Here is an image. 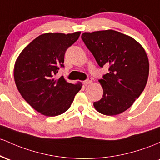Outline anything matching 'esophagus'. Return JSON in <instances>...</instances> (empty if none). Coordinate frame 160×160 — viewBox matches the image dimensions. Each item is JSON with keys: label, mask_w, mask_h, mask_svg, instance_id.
Instances as JSON below:
<instances>
[{"label": "esophagus", "mask_w": 160, "mask_h": 160, "mask_svg": "<svg viewBox=\"0 0 160 160\" xmlns=\"http://www.w3.org/2000/svg\"><path fill=\"white\" fill-rule=\"evenodd\" d=\"M91 82H92V78H88L85 81H84V83H85V85H87V84H91Z\"/></svg>", "instance_id": "34e87169"}]
</instances>
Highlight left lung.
I'll use <instances>...</instances> for the list:
<instances>
[{"mask_svg":"<svg viewBox=\"0 0 160 160\" xmlns=\"http://www.w3.org/2000/svg\"><path fill=\"white\" fill-rule=\"evenodd\" d=\"M82 39L100 67L109 66V73L99 80L103 97L94 107L107 116L122 113L146 86L149 75L146 52L134 38L114 30L85 32Z\"/></svg>","mask_w":160,"mask_h":160,"instance_id":"obj_1","label":"left lung"}]
</instances>
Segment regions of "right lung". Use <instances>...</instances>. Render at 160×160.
Listing matches in <instances>:
<instances>
[{
    "label": "right lung",
    "instance_id": "1",
    "mask_svg": "<svg viewBox=\"0 0 160 160\" xmlns=\"http://www.w3.org/2000/svg\"><path fill=\"white\" fill-rule=\"evenodd\" d=\"M81 32L46 33L39 35L21 52L14 67V78L19 93L30 106L47 116H56L70 107L81 84L73 85L63 76L55 79L69 47Z\"/></svg>",
    "mask_w": 160,
    "mask_h": 160
}]
</instances>
